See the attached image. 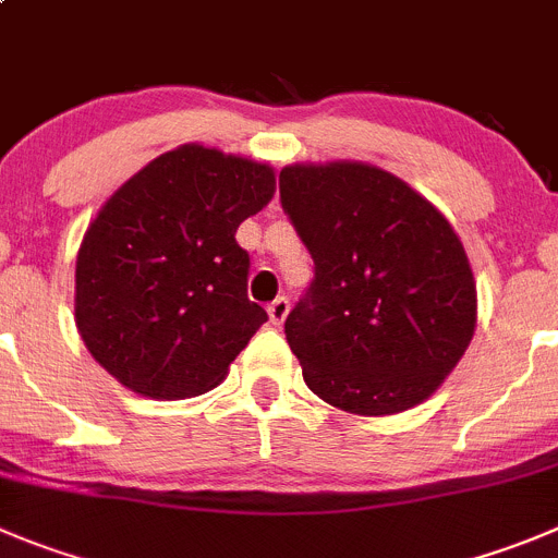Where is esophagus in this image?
Returning <instances> with one entry per match:
<instances>
[{"label": "esophagus", "instance_id": "1", "mask_svg": "<svg viewBox=\"0 0 558 558\" xmlns=\"http://www.w3.org/2000/svg\"><path fill=\"white\" fill-rule=\"evenodd\" d=\"M267 314H269V322H272L275 327H280L286 322V316H289V300H286V296H278L275 303H269Z\"/></svg>", "mask_w": 558, "mask_h": 558}]
</instances>
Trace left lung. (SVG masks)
I'll use <instances>...</instances> for the list:
<instances>
[{"label": "left lung", "mask_w": 558, "mask_h": 558, "mask_svg": "<svg viewBox=\"0 0 558 558\" xmlns=\"http://www.w3.org/2000/svg\"><path fill=\"white\" fill-rule=\"evenodd\" d=\"M280 203L316 267L286 316L305 385L355 415L429 399L476 327V283L449 220L363 161L289 165Z\"/></svg>", "instance_id": "8db88e82"}]
</instances>
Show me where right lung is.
<instances>
[{"label": "right lung", "instance_id": "1", "mask_svg": "<svg viewBox=\"0 0 558 558\" xmlns=\"http://www.w3.org/2000/svg\"><path fill=\"white\" fill-rule=\"evenodd\" d=\"M272 195L269 165L195 143L118 186L76 255L74 316L98 366L161 402L217 388L267 322L236 228Z\"/></svg>", "mask_w": 558, "mask_h": 558}]
</instances>
